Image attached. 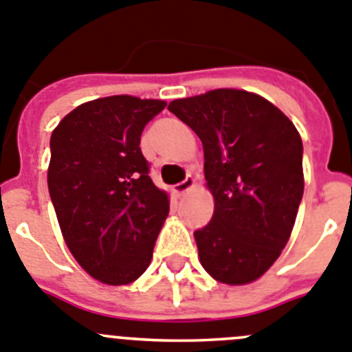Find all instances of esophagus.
Listing matches in <instances>:
<instances>
[{
  "label": "esophagus",
  "instance_id": "obj_1",
  "mask_svg": "<svg viewBox=\"0 0 352 352\" xmlns=\"http://www.w3.org/2000/svg\"><path fill=\"white\" fill-rule=\"evenodd\" d=\"M192 188H195V179H192V177H188L186 180H182V182H179L173 186V192L179 196H182V195H186V192L191 191Z\"/></svg>",
  "mask_w": 352,
  "mask_h": 352
}]
</instances>
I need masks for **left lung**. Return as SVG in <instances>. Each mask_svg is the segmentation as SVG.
Returning a JSON list of instances; mask_svg holds the SVG:
<instances>
[{"label":"left lung","mask_w":352,"mask_h":352,"mask_svg":"<svg viewBox=\"0 0 352 352\" xmlns=\"http://www.w3.org/2000/svg\"><path fill=\"white\" fill-rule=\"evenodd\" d=\"M168 110L204 144L214 215L195 231L198 258L228 286L258 280L277 261L303 196V145L289 117L263 96L212 89Z\"/></svg>","instance_id":"obj_1"}]
</instances>
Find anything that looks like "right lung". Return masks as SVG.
<instances>
[{
	"label": "right lung",
	"instance_id": "right-lung-1",
	"mask_svg": "<svg viewBox=\"0 0 352 352\" xmlns=\"http://www.w3.org/2000/svg\"><path fill=\"white\" fill-rule=\"evenodd\" d=\"M166 107L129 94L85 101L50 137V199L77 263L109 286L135 283L148 268L168 217L170 196L148 177L140 135Z\"/></svg>",
	"mask_w": 352,
	"mask_h": 352
}]
</instances>
